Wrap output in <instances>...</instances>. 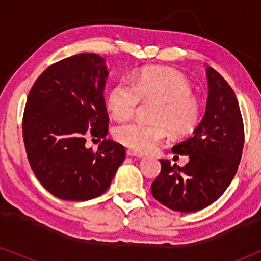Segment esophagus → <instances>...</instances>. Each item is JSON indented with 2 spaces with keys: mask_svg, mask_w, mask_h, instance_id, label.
<instances>
[{
  "mask_svg": "<svg viewBox=\"0 0 261 261\" xmlns=\"http://www.w3.org/2000/svg\"><path fill=\"white\" fill-rule=\"evenodd\" d=\"M127 155L128 156H135V158H142V156H144L142 153L134 151V149H127Z\"/></svg>",
  "mask_w": 261,
  "mask_h": 261,
  "instance_id": "34e87169",
  "label": "esophagus"
}]
</instances>
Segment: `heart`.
I'll list each match as a JSON object with an SVG mask.
<instances>
[{"mask_svg":"<svg viewBox=\"0 0 261 261\" xmlns=\"http://www.w3.org/2000/svg\"><path fill=\"white\" fill-rule=\"evenodd\" d=\"M187 78L172 70L145 69L133 82L121 80L110 89L108 108L117 120H129L142 101H158L153 121L124 123L116 127L114 137L120 144L137 152H149L170 133L184 137L197 127L202 115L198 98L191 94Z\"/></svg>","mask_w":261,"mask_h":261,"instance_id":"heart-1","label":"heart"}]
</instances>
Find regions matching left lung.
Masks as SVG:
<instances>
[{
    "label": "left lung",
    "instance_id": "left-lung-1",
    "mask_svg": "<svg viewBox=\"0 0 261 261\" xmlns=\"http://www.w3.org/2000/svg\"><path fill=\"white\" fill-rule=\"evenodd\" d=\"M205 73L204 116L192 137L172 147L189 155V163L179 167L160 159L162 171L152 183L153 197L176 212H198L220 198L237 173L244 148V121L233 89L213 67Z\"/></svg>",
    "mask_w": 261,
    "mask_h": 261
}]
</instances>
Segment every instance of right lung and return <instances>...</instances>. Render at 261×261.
<instances>
[{"label":"right lung","instance_id":"obj_1","mask_svg":"<svg viewBox=\"0 0 261 261\" xmlns=\"http://www.w3.org/2000/svg\"><path fill=\"white\" fill-rule=\"evenodd\" d=\"M105 58L81 53L48 66L32 87L22 134L32 170L48 192L65 201H88L109 188L126 149L106 139L109 117L103 97ZM89 136L102 142L95 152Z\"/></svg>","mask_w":261,"mask_h":261}]
</instances>
